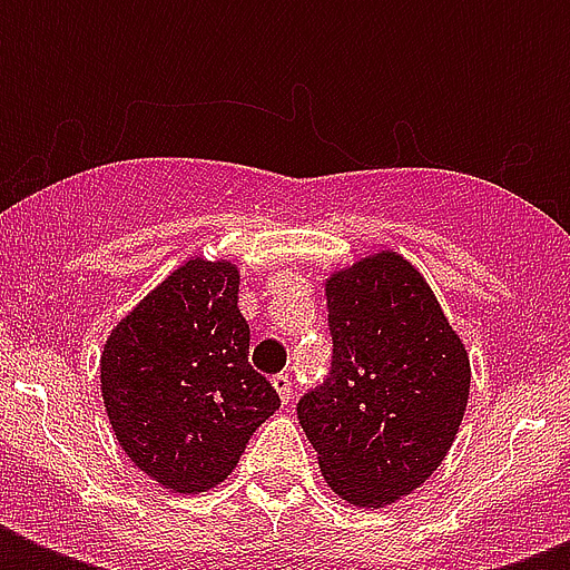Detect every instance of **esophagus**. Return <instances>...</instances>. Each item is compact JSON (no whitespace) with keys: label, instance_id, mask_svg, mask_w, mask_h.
I'll return each mask as SVG.
<instances>
[{"label":"esophagus","instance_id":"esophagus-1","mask_svg":"<svg viewBox=\"0 0 570 570\" xmlns=\"http://www.w3.org/2000/svg\"><path fill=\"white\" fill-rule=\"evenodd\" d=\"M272 384H275L281 402H284V405H289V399H293V379H289L286 373H277V375H272Z\"/></svg>","mask_w":570,"mask_h":570}]
</instances>
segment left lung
I'll return each instance as SVG.
<instances>
[{
  "label": "left lung",
  "instance_id": "obj_1",
  "mask_svg": "<svg viewBox=\"0 0 570 570\" xmlns=\"http://www.w3.org/2000/svg\"><path fill=\"white\" fill-rule=\"evenodd\" d=\"M334 361L298 423L337 497L381 509L446 459L470 396V357L432 286L396 250L325 281Z\"/></svg>",
  "mask_w": 570,
  "mask_h": 570
}]
</instances>
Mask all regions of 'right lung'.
<instances>
[{"instance_id":"right-lung-1","label":"right lung","mask_w":570,"mask_h":570,"mask_svg":"<svg viewBox=\"0 0 570 570\" xmlns=\"http://www.w3.org/2000/svg\"><path fill=\"white\" fill-rule=\"evenodd\" d=\"M239 268L191 257L115 325L100 355L111 432L129 461L177 494L230 476L245 443L281 407L248 364Z\"/></svg>"}]
</instances>
